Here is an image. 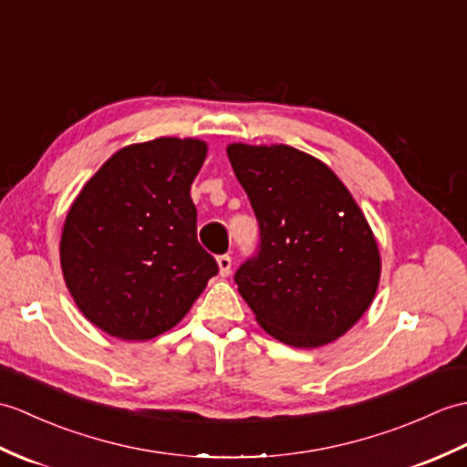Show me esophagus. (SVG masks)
Wrapping results in <instances>:
<instances>
[{"instance_id":"34e87169","label":"esophagus","mask_w":467,"mask_h":467,"mask_svg":"<svg viewBox=\"0 0 467 467\" xmlns=\"http://www.w3.org/2000/svg\"><path fill=\"white\" fill-rule=\"evenodd\" d=\"M216 265H219V273L221 276H229L231 268H233V258L229 254H221L216 258Z\"/></svg>"}]
</instances>
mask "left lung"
Listing matches in <instances>:
<instances>
[{"label": "left lung", "mask_w": 467, "mask_h": 467, "mask_svg": "<svg viewBox=\"0 0 467 467\" xmlns=\"http://www.w3.org/2000/svg\"><path fill=\"white\" fill-rule=\"evenodd\" d=\"M226 155L260 226L238 292L273 338L318 348L370 308L382 260L350 191L322 161L288 145L231 143Z\"/></svg>", "instance_id": "obj_1"}]
</instances>
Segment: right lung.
Listing matches in <instances>:
<instances>
[{"label":"right lung","mask_w":467,"mask_h":467,"mask_svg":"<svg viewBox=\"0 0 467 467\" xmlns=\"http://www.w3.org/2000/svg\"><path fill=\"white\" fill-rule=\"evenodd\" d=\"M207 143L159 137L107 159L65 216L59 258L83 317L121 340L179 324L219 273L197 241L191 184Z\"/></svg>","instance_id":"obj_1"}]
</instances>
